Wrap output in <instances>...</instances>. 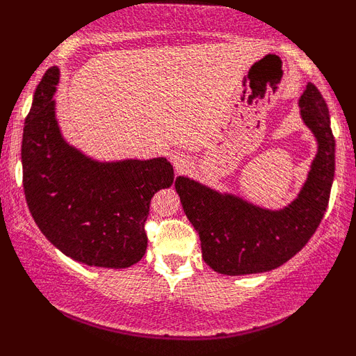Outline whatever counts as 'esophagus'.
I'll list each match as a JSON object with an SVG mask.
<instances>
[{"label":"esophagus","mask_w":356,"mask_h":356,"mask_svg":"<svg viewBox=\"0 0 356 356\" xmlns=\"http://www.w3.org/2000/svg\"><path fill=\"white\" fill-rule=\"evenodd\" d=\"M172 160H173L175 168H177V172H184V170L189 167V160L186 155L175 154V155H172Z\"/></svg>","instance_id":"esophagus-1"}]
</instances>
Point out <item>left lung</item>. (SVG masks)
Returning a JSON list of instances; mask_svg holds the SVG:
<instances>
[{
    "label": "left lung",
    "mask_w": 356,
    "mask_h": 356,
    "mask_svg": "<svg viewBox=\"0 0 356 356\" xmlns=\"http://www.w3.org/2000/svg\"><path fill=\"white\" fill-rule=\"evenodd\" d=\"M300 108L319 145L308 179L289 207L269 211L186 177L175 181L183 211L201 238L204 261L218 274L246 275L277 269L303 250L323 220L335 172L330 116L314 84L306 86Z\"/></svg>",
    "instance_id": "left-lung-1"
}]
</instances>
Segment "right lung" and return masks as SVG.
<instances>
[{
  "label": "right lung",
  "mask_w": 356,
  "mask_h": 356,
  "mask_svg": "<svg viewBox=\"0 0 356 356\" xmlns=\"http://www.w3.org/2000/svg\"><path fill=\"white\" fill-rule=\"evenodd\" d=\"M58 70L33 95L22 134V184L40 232L63 254L87 266L124 269L147 250L150 199L173 183L167 159L97 162L61 138L55 118Z\"/></svg>",
  "instance_id": "add662e5"
}]
</instances>
